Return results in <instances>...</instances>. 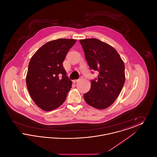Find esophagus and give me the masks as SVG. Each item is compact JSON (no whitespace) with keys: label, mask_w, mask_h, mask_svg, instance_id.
Returning <instances> with one entry per match:
<instances>
[{"label":"esophagus","mask_w":157,"mask_h":157,"mask_svg":"<svg viewBox=\"0 0 157 157\" xmlns=\"http://www.w3.org/2000/svg\"><path fill=\"white\" fill-rule=\"evenodd\" d=\"M79 81V79H75V80H73L72 82L73 83H76V82H78Z\"/></svg>","instance_id":"34e87169"}]
</instances>
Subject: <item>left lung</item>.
Returning a JSON list of instances; mask_svg holds the SVG:
<instances>
[{
	"mask_svg": "<svg viewBox=\"0 0 157 157\" xmlns=\"http://www.w3.org/2000/svg\"><path fill=\"white\" fill-rule=\"evenodd\" d=\"M90 69L99 72L97 79L91 81L90 91L83 95L90 106L104 109L119 96L125 80V65L117 51L111 45L91 38L81 39Z\"/></svg>",
	"mask_w": 157,
	"mask_h": 157,
	"instance_id": "left-lung-1",
	"label": "left lung"
}]
</instances>
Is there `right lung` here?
Returning <instances> with one entry per match:
<instances>
[{"label": "right lung", "mask_w": 157, "mask_h": 157, "mask_svg": "<svg viewBox=\"0 0 157 157\" xmlns=\"http://www.w3.org/2000/svg\"><path fill=\"white\" fill-rule=\"evenodd\" d=\"M76 41L73 39L49 41L30 59L26 78L27 88L35 104L45 111L62 105L72 87L62 63Z\"/></svg>", "instance_id": "add662e5"}]
</instances>
